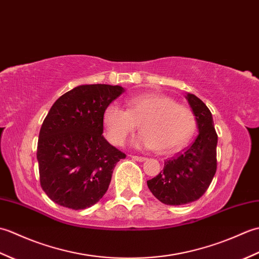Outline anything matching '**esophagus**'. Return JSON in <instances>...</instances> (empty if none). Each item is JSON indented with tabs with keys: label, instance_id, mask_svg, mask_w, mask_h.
Masks as SVG:
<instances>
[{
	"label": "esophagus",
	"instance_id": "1",
	"mask_svg": "<svg viewBox=\"0 0 259 259\" xmlns=\"http://www.w3.org/2000/svg\"><path fill=\"white\" fill-rule=\"evenodd\" d=\"M131 158L134 159V160H137V161H140V162H142V161H145V160H147V158H145V157H139V156H131Z\"/></svg>",
	"mask_w": 259,
	"mask_h": 259
}]
</instances>
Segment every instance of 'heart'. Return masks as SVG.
<instances>
[{"mask_svg":"<svg viewBox=\"0 0 259 259\" xmlns=\"http://www.w3.org/2000/svg\"><path fill=\"white\" fill-rule=\"evenodd\" d=\"M126 110L114 104L104 109L102 123L107 139L115 146L124 144L139 124L141 133L133 146L168 153L183 148L195 131L196 118L189 108L174 99L156 93H146L125 101Z\"/></svg>","mask_w":259,"mask_h":259,"instance_id":"obj_1","label":"heart"}]
</instances>
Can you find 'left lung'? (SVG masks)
Returning a JSON list of instances; mask_svg holds the SVG:
<instances>
[{
    "instance_id": "left-lung-1",
    "label": "left lung",
    "mask_w": 259,
    "mask_h": 259,
    "mask_svg": "<svg viewBox=\"0 0 259 259\" xmlns=\"http://www.w3.org/2000/svg\"><path fill=\"white\" fill-rule=\"evenodd\" d=\"M198 126L196 140L164 161L162 171L147 181L158 200L170 206L190 203L205 194L217 170V134L210 110L199 98L187 93Z\"/></svg>"
}]
</instances>
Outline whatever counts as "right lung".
I'll use <instances>...</instances> for the list:
<instances>
[{
    "label": "right lung",
    "instance_id": "1",
    "mask_svg": "<svg viewBox=\"0 0 259 259\" xmlns=\"http://www.w3.org/2000/svg\"><path fill=\"white\" fill-rule=\"evenodd\" d=\"M124 89L83 84L64 93L43 121L36 158L40 184L60 206L85 209L106 194L115 163L125 158L102 136V114Z\"/></svg>",
    "mask_w": 259,
    "mask_h": 259
}]
</instances>
